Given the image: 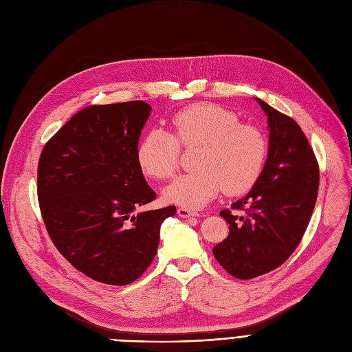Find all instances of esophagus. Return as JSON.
<instances>
[{
    "label": "esophagus",
    "mask_w": 352,
    "mask_h": 352,
    "mask_svg": "<svg viewBox=\"0 0 352 352\" xmlns=\"http://www.w3.org/2000/svg\"><path fill=\"white\" fill-rule=\"evenodd\" d=\"M177 214L180 217H190V216H197V212H193V210L186 209V208H179L177 209Z\"/></svg>",
    "instance_id": "1"
}]
</instances>
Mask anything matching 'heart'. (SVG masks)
Returning <instances> with one entry per match:
<instances>
[{"label":"heart","instance_id":"1","mask_svg":"<svg viewBox=\"0 0 352 352\" xmlns=\"http://www.w3.org/2000/svg\"><path fill=\"white\" fill-rule=\"evenodd\" d=\"M170 124L172 133L152 129L138 146L140 170L156 180L177 172L180 146L199 147L193 160L197 170L176 177L166 188L167 202L199 209L222 190L236 196L255 186L267 156V140L261 129L241 123L235 111L213 103L185 107L172 117Z\"/></svg>","mask_w":352,"mask_h":352}]
</instances>
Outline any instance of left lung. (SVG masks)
Wrapping results in <instances>:
<instances>
[{
  "instance_id": "left-lung-1",
  "label": "left lung",
  "mask_w": 352,
  "mask_h": 352,
  "mask_svg": "<svg viewBox=\"0 0 352 352\" xmlns=\"http://www.w3.org/2000/svg\"><path fill=\"white\" fill-rule=\"evenodd\" d=\"M256 102L267 116L270 152L252 190L221 210L229 235L213 248L216 261L238 279L271 272L294 254L320 188V166L302 129L292 117Z\"/></svg>"
}]
</instances>
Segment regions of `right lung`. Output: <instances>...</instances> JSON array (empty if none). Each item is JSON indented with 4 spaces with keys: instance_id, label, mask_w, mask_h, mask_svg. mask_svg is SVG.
Wrapping results in <instances>:
<instances>
[{
    "instance_id": "right-lung-1",
    "label": "right lung",
    "mask_w": 352,
    "mask_h": 352,
    "mask_svg": "<svg viewBox=\"0 0 352 352\" xmlns=\"http://www.w3.org/2000/svg\"><path fill=\"white\" fill-rule=\"evenodd\" d=\"M142 100L87 106L50 139L37 170L43 221L58 252L89 278L127 285L153 262L175 206L133 214L156 199L138 163L150 116Z\"/></svg>"
}]
</instances>
